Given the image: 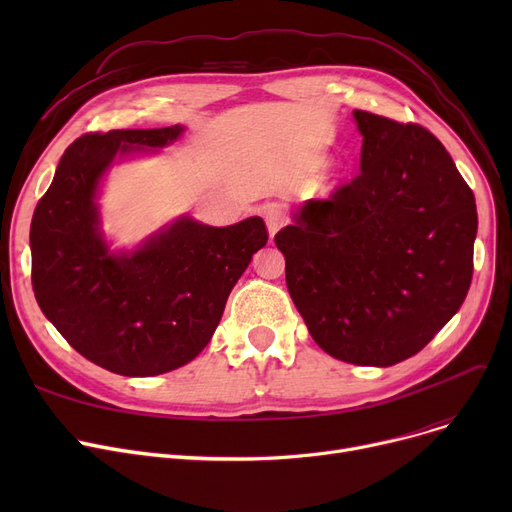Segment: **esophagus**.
<instances>
[{
  "mask_svg": "<svg viewBox=\"0 0 512 512\" xmlns=\"http://www.w3.org/2000/svg\"><path fill=\"white\" fill-rule=\"evenodd\" d=\"M263 218H265L267 232H270V238H274L276 232L286 224V213H284V207L280 203L265 205L263 207Z\"/></svg>",
  "mask_w": 512,
  "mask_h": 512,
  "instance_id": "esophagus-1",
  "label": "esophagus"
}]
</instances>
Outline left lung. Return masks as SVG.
Segmentation results:
<instances>
[{
  "mask_svg": "<svg viewBox=\"0 0 512 512\" xmlns=\"http://www.w3.org/2000/svg\"><path fill=\"white\" fill-rule=\"evenodd\" d=\"M361 174L305 201L276 234L311 338L353 365L417 355L461 309L473 276V191L432 132L355 110Z\"/></svg>",
  "mask_w": 512,
  "mask_h": 512,
  "instance_id": "1",
  "label": "left lung"
}]
</instances>
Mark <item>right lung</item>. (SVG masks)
I'll return each mask as SVG.
<instances>
[{"label": "right lung", "instance_id": "right-lung-1", "mask_svg": "<svg viewBox=\"0 0 512 512\" xmlns=\"http://www.w3.org/2000/svg\"><path fill=\"white\" fill-rule=\"evenodd\" d=\"M184 126L85 134L62 155L31 224L33 290L43 315L91 363L149 378L191 363L228 294L265 247L261 218L215 228L180 215L134 249L101 230V182L116 161L157 153Z\"/></svg>", "mask_w": 512, "mask_h": 512}]
</instances>
